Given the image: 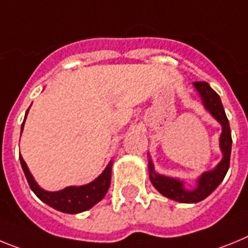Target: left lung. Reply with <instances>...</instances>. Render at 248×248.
Returning a JSON list of instances; mask_svg holds the SVG:
<instances>
[{
    "label": "left lung",
    "mask_w": 248,
    "mask_h": 248,
    "mask_svg": "<svg viewBox=\"0 0 248 248\" xmlns=\"http://www.w3.org/2000/svg\"><path fill=\"white\" fill-rule=\"evenodd\" d=\"M193 87L199 93L204 109L222 127V132L219 135V150L222 152V160L217 163L215 169L202 172V175L196 180L195 188L187 189L185 181L157 173L148 155V172L154 187L162 196L181 203H197L214 192L227 173L231 157V130L221 98L207 82H193Z\"/></svg>",
    "instance_id": "8db88e82"
}]
</instances>
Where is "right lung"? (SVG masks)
I'll return each instance as SVG.
<instances>
[{"label": "right lung", "instance_id": "1", "mask_svg": "<svg viewBox=\"0 0 248 248\" xmlns=\"http://www.w3.org/2000/svg\"><path fill=\"white\" fill-rule=\"evenodd\" d=\"M30 108L26 111L25 120L21 124V133L25 127L26 117L29 115ZM20 162L22 166V170L25 172V176L27 178L30 187L33 191V193L37 196L38 199L46 204L51 206L55 210L64 214L76 215L79 212H85V211L92 208L96 203L106 196L107 191L111 185V171L113 161H109L106 169L103 170L102 173L97 178H94L90 184L82 185V186H68L64 187L63 189L60 191H46L40 185L36 182L32 173L30 172L27 163L25 162L23 157L20 155Z\"/></svg>", "mask_w": 248, "mask_h": 248}]
</instances>
